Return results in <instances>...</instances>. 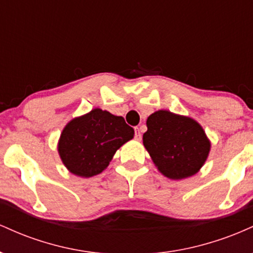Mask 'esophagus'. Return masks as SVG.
<instances>
[{"mask_svg":"<svg viewBox=\"0 0 253 253\" xmlns=\"http://www.w3.org/2000/svg\"><path fill=\"white\" fill-rule=\"evenodd\" d=\"M134 130H135V139H136V140H140V139H141V130H140V128H139V127H135Z\"/></svg>","mask_w":253,"mask_h":253,"instance_id":"esophagus-1","label":"esophagus"}]
</instances>
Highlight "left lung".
<instances>
[{"label": "left lung", "instance_id": "obj_1", "mask_svg": "<svg viewBox=\"0 0 253 253\" xmlns=\"http://www.w3.org/2000/svg\"><path fill=\"white\" fill-rule=\"evenodd\" d=\"M145 149L162 175L183 179L196 175L211 152V140L196 120L161 109L146 120Z\"/></svg>", "mask_w": 253, "mask_h": 253}]
</instances>
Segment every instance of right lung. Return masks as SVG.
<instances>
[{"label": "right lung", "mask_w": 253, "mask_h": 253, "mask_svg": "<svg viewBox=\"0 0 253 253\" xmlns=\"http://www.w3.org/2000/svg\"><path fill=\"white\" fill-rule=\"evenodd\" d=\"M134 136L123 117L95 108L65 125L58 153L72 175L89 178L107 169L115 152Z\"/></svg>", "instance_id": "add662e5"}]
</instances>
